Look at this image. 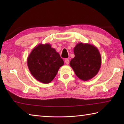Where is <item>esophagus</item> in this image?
<instances>
[{
    "label": "esophagus",
    "instance_id": "34e87169",
    "mask_svg": "<svg viewBox=\"0 0 124 124\" xmlns=\"http://www.w3.org/2000/svg\"><path fill=\"white\" fill-rule=\"evenodd\" d=\"M64 61H65V63H66L67 64H68L69 63H70V61H69L68 58H66V59H65Z\"/></svg>",
    "mask_w": 124,
    "mask_h": 124
}]
</instances>
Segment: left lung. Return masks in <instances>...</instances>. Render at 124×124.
Wrapping results in <instances>:
<instances>
[{
    "mask_svg": "<svg viewBox=\"0 0 124 124\" xmlns=\"http://www.w3.org/2000/svg\"><path fill=\"white\" fill-rule=\"evenodd\" d=\"M74 53L75 57L70 64L80 79L87 81L97 74L102 58L97 47L90 44L79 43L74 47Z\"/></svg>",
    "mask_w": 124,
    "mask_h": 124,
    "instance_id": "left-lung-1",
    "label": "left lung"
}]
</instances>
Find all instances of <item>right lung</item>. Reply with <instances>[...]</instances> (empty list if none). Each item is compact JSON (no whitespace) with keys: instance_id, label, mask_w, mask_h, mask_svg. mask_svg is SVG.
I'll return each instance as SVG.
<instances>
[{"instance_id":"right-lung-1","label":"right lung","mask_w":124,"mask_h":124,"mask_svg":"<svg viewBox=\"0 0 124 124\" xmlns=\"http://www.w3.org/2000/svg\"><path fill=\"white\" fill-rule=\"evenodd\" d=\"M27 65L33 77L41 83L53 80L64 64L60 54L50 44H40L32 50L27 58Z\"/></svg>"}]
</instances>
